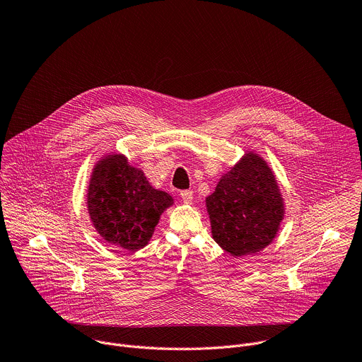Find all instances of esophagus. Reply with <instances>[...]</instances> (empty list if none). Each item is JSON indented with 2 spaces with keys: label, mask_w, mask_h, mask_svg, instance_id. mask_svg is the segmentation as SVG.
I'll return each instance as SVG.
<instances>
[{
  "label": "esophagus",
  "mask_w": 362,
  "mask_h": 362,
  "mask_svg": "<svg viewBox=\"0 0 362 362\" xmlns=\"http://www.w3.org/2000/svg\"><path fill=\"white\" fill-rule=\"evenodd\" d=\"M180 197L185 203H192L193 200V192L192 190H182L180 192Z\"/></svg>",
  "instance_id": "obj_1"
}]
</instances>
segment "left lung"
I'll return each mask as SVG.
<instances>
[{
  "label": "left lung",
  "instance_id": "8db88e82",
  "mask_svg": "<svg viewBox=\"0 0 362 362\" xmlns=\"http://www.w3.org/2000/svg\"><path fill=\"white\" fill-rule=\"evenodd\" d=\"M206 204L215 242L235 257L268 246L284 218L275 176L253 153L221 179Z\"/></svg>",
  "mask_w": 362,
  "mask_h": 362
}]
</instances>
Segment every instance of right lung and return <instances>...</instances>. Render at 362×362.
Segmentation results:
<instances>
[{
	"instance_id": "obj_1",
	"label": "right lung",
	"mask_w": 362,
	"mask_h": 362,
	"mask_svg": "<svg viewBox=\"0 0 362 362\" xmlns=\"http://www.w3.org/2000/svg\"><path fill=\"white\" fill-rule=\"evenodd\" d=\"M172 197L153 189L143 172L122 154L103 159L88 186V214L95 230L109 243L127 250L147 245Z\"/></svg>"
}]
</instances>
